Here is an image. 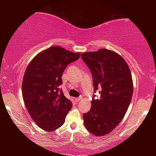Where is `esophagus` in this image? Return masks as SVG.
Returning a JSON list of instances; mask_svg holds the SVG:
<instances>
[{
	"instance_id": "34e87169",
	"label": "esophagus",
	"mask_w": 156,
	"mask_h": 156,
	"mask_svg": "<svg viewBox=\"0 0 156 156\" xmlns=\"http://www.w3.org/2000/svg\"><path fill=\"white\" fill-rule=\"evenodd\" d=\"M82 99V97H78V98H75V101H76V102H79V101H80Z\"/></svg>"
}]
</instances>
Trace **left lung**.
<instances>
[{
  "mask_svg": "<svg viewBox=\"0 0 156 156\" xmlns=\"http://www.w3.org/2000/svg\"><path fill=\"white\" fill-rule=\"evenodd\" d=\"M92 74L95 92L100 88L99 99L93 96L91 107L83 114L84 124L94 136L108 134L124 117L133 95V81L126 62L107 49L81 55Z\"/></svg>",
  "mask_w": 156,
  "mask_h": 156,
  "instance_id": "obj_1",
  "label": "left lung"
}]
</instances>
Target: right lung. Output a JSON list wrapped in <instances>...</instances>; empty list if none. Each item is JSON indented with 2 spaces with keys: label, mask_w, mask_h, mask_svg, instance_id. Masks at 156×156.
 Instances as JSON below:
<instances>
[{
  "label": "right lung",
  "mask_w": 156,
  "mask_h": 156,
  "mask_svg": "<svg viewBox=\"0 0 156 156\" xmlns=\"http://www.w3.org/2000/svg\"><path fill=\"white\" fill-rule=\"evenodd\" d=\"M80 57V52L52 46L36 55L25 70L22 84L25 105L33 120L44 131L62 126L72 108V102L59 86L65 68Z\"/></svg>",
  "instance_id": "obj_1"
}]
</instances>
